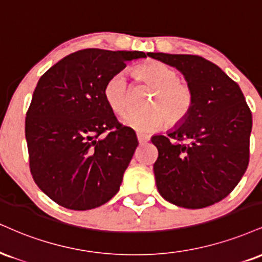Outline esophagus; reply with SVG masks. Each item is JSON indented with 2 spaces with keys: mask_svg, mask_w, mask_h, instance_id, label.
<instances>
[{
  "mask_svg": "<svg viewBox=\"0 0 262 262\" xmlns=\"http://www.w3.org/2000/svg\"><path fill=\"white\" fill-rule=\"evenodd\" d=\"M137 138H138V141H139L140 144H143V143H147V141L150 140V137H149V135H146V134H141V133H138V134H137Z\"/></svg>",
  "mask_w": 262,
  "mask_h": 262,
  "instance_id": "obj_1",
  "label": "esophagus"
}]
</instances>
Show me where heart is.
Masks as SVG:
<instances>
[{
  "instance_id": "b5f03b06",
  "label": "heart",
  "mask_w": 262,
  "mask_h": 262,
  "mask_svg": "<svg viewBox=\"0 0 262 262\" xmlns=\"http://www.w3.org/2000/svg\"><path fill=\"white\" fill-rule=\"evenodd\" d=\"M137 72L156 93L149 102V111L128 112L121 119L123 125L139 133H152L159 130L165 121L168 125H177L188 117L194 103L193 90L179 80L176 69L166 63L151 61L138 67ZM103 97L113 112H124L129 101V84L124 73L113 74L106 81Z\"/></svg>"
}]
</instances>
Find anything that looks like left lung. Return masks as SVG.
<instances>
[{
	"label": "left lung",
	"instance_id": "8db88e82",
	"mask_svg": "<svg viewBox=\"0 0 262 262\" xmlns=\"http://www.w3.org/2000/svg\"><path fill=\"white\" fill-rule=\"evenodd\" d=\"M147 56L178 69L194 95L184 121L167 137L151 138L159 150L154 163L157 190L185 209L219 203L237 187L249 163L253 117L241 88L219 66L199 56Z\"/></svg>",
	"mask_w": 262,
	"mask_h": 262
}]
</instances>
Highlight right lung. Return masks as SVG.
<instances>
[{
    "label": "right lung",
    "instance_id": "1",
    "mask_svg": "<svg viewBox=\"0 0 262 262\" xmlns=\"http://www.w3.org/2000/svg\"><path fill=\"white\" fill-rule=\"evenodd\" d=\"M138 58L146 55L81 50L37 81L25 118L30 172L37 187L61 206L95 209L118 193L138 139L117 122L103 88L125 63Z\"/></svg>",
    "mask_w": 262,
    "mask_h": 262
}]
</instances>
